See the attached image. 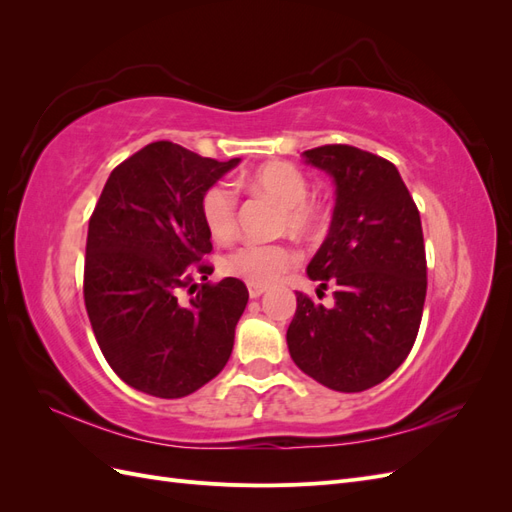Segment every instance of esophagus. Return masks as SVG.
I'll return each instance as SVG.
<instances>
[{"label":"esophagus","mask_w":512,"mask_h":512,"mask_svg":"<svg viewBox=\"0 0 512 512\" xmlns=\"http://www.w3.org/2000/svg\"><path fill=\"white\" fill-rule=\"evenodd\" d=\"M265 290H267V286H262V284H247V292H250L252 299H258Z\"/></svg>","instance_id":"34e87169"}]
</instances>
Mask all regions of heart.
I'll use <instances>...</instances> for the list:
<instances>
[{"label": "heart", "mask_w": 512, "mask_h": 512, "mask_svg": "<svg viewBox=\"0 0 512 512\" xmlns=\"http://www.w3.org/2000/svg\"><path fill=\"white\" fill-rule=\"evenodd\" d=\"M252 190L271 194L284 205L282 228L294 235H314L324 213L307 198L309 183L303 170L290 162H269L254 168L245 179ZM239 194L226 181H218L200 196V220L215 241H228L237 230ZM299 262V254L288 243L243 241L222 258L226 273L250 284H271Z\"/></svg>", "instance_id": "1"}]
</instances>
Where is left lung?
Instances as JSON below:
<instances>
[{
	"instance_id": "left-lung-1",
	"label": "left lung",
	"mask_w": 512,
	"mask_h": 512,
	"mask_svg": "<svg viewBox=\"0 0 512 512\" xmlns=\"http://www.w3.org/2000/svg\"><path fill=\"white\" fill-rule=\"evenodd\" d=\"M335 179L329 235L307 267L327 309L297 292L292 361L333 391L359 393L406 361L423 318L427 258L421 215L393 162L350 145L303 151Z\"/></svg>"
}]
</instances>
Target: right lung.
<instances>
[{
	"instance_id": "right-lung-1",
	"label": "right lung",
	"mask_w": 512,
	"mask_h": 512,
	"mask_svg": "<svg viewBox=\"0 0 512 512\" xmlns=\"http://www.w3.org/2000/svg\"><path fill=\"white\" fill-rule=\"evenodd\" d=\"M237 164L149 143L115 166L89 218L83 297L91 329L115 374L147 395H190L230 359L250 294L237 277L207 280L213 245L200 196Z\"/></svg>"
}]
</instances>
